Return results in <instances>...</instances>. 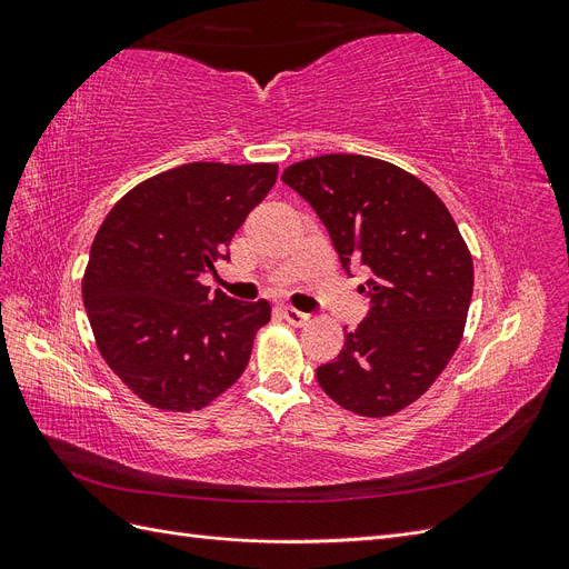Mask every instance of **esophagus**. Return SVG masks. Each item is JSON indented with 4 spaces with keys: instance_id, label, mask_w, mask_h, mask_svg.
<instances>
[{
    "instance_id": "obj_1",
    "label": "esophagus",
    "mask_w": 569,
    "mask_h": 569,
    "mask_svg": "<svg viewBox=\"0 0 569 569\" xmlns=\"http://www.w3.org/2000/svg\"><path fill=\"white\" fill-rule=\"evenodd\" d=\"M282 316L289 325H297V327H301V325L311 320V316H308V313H301V311H297V308H289V306L282 308Z\"/></svg>"
}]
</instances>
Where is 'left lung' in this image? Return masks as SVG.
Listing matches in <instances>:
<instances>
[{"instance_id":"8db88e82","label":"left lung","mask_w":569,"mask_h":569,"mask_svg":"<svg viewBox=\"0 0 569 569\" xmlns=\"http://www.w3.org/2000/svg\"><path fill=\"white\" fill-rule=\"evenodd\" d=\"M282 182L311 203L341 268L363 266L370 311L316 370L325 393L366 418L399 412L456 353L472 299V256L441 199L416 176L358 153L289 166Z\"/></svg>"}]
</instances>
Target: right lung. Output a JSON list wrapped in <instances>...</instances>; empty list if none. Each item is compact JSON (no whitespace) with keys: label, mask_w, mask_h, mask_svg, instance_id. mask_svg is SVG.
I'll list each match as a JSON object with an SVG mask.
<instances>
[{"label":"right lung","mask_w":569,"mask_h":569,"mask_svg":"<svg viewBox=\"0 0 569 569\" xmlns=\"http://www.w3.org/2000/svg\"><path fill=\"white\" fill-rule=\"evenodd\" d=\"M278 166L184 163L120 199L92 242L82 301L109 368L161 410H199L244 372L270 303L201 284Z\"/></svg>","instance_id":"right-lung-1"}]
</instances>
